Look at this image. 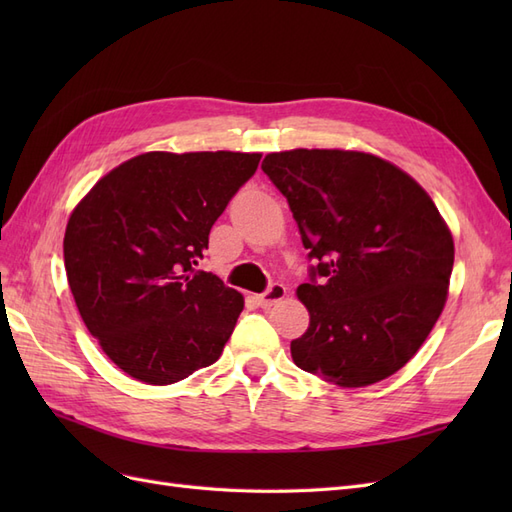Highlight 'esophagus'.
<instances>
[{"mask_svg":"<svg viewBox=\"0 0 512 512\" xmlns=\"http://www.w3.org/2000/svg\"><path fill=\"white\" fill-rule=\"evenodd\" d=\"M284 297H286V286H284V284H280V282H273L265 292L258 294L256 301H258V305H260V307H271L273 303L282 301Z\"/></svg>","mask_w":512,"mask_h":512,"instance_id":"obj_1","label":"esophagus"}]
</instances>
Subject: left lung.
<instances>
[{
  "instance_id": "left-lung-1",
  "label": "left lung",
  "mask_w": 512,
  "mask_h": 512,
  "mask_svg": "<svg viewBox=\"0 0 512 512\" xmlns=\"http://www.w3.org/2000/svg\"><path fill=\"white\" fill-rule=\"evenodd\" d=\"M262 170L299 224L309 312L292 361L331 384L356 389L393 376L440 318L455 247L429 194L371 153L292 149Z\"/></svg>"
}]
</instances>
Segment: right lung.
I'll use <instances>...</instances> for the list:
<instances>
[{
	"mask_svg": "<svg viewBox=\"0 0 512 512\" xmlns=\"http://www.w3.org/2000/svg\"><path fill=\"white\" fill-rule=\"evenodd\" d=\"M258 162L260 153H143L72 211L64 237L72 297L128 376L173 384L220 359L243 297L198 262Z\"/></svg>",
	"mask_w": 512,
	"mask_h": 512,
	"instance_id": "right-lung-1",
	"label": "right lung"
}]
</instances>
